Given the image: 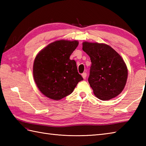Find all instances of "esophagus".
Listing matches in <instances>:
<instances>
[{
    "label": "esophagus",
    "instance_id": "34e87169",
    "mask_svg": "<svg viewBox=\"0 0 146 146\" xmlns=\"http://www.w3.org/2000/svg\"><path fill=\"white\" fill-rule=\"evenodd\" d=\"M86 73H82V77L83 78V79H86Z\"/></svg>",
    "mask_w": 146,
    "mask_h": 146
}]
</instances>
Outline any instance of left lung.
I'll return each instance as SVG.
<instances>
[{
    "label": "left lung",
    "mask_w": 146,
    "mask_h": 146,
    "mask_svg": "<svg viewBox=\"0 0 146 146\" xmlns=\"http://www.w3.org/2000/svg\"><path fill=\"white\" fill-rule=\"evenodd\" d=\"M83 50L90 58L88 83L94 94L102 100L119 95L127 79V68L119 53L105 44L83 42Z\"/></svg>",
    "instance_id": "8db88e82"
}]
</instances>
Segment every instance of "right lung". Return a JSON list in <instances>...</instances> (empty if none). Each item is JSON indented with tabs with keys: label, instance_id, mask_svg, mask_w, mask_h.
Segmentation results:
<instances>
[{
	"label": "right lung",
	"instance_id": "add662e5",
	"mask_svg": "<svg viewBox=\"0 0 146 146\" xmlns=\"http://www.w3.org/2000/svg\"><path fill=\"white\" fill-rule=\"evenodd\" d=\"M78 45L77 41L60 40L48 44L37 54L33 76L40 92L46 97L61 100L71 94L83 80L75 61L70 59Z\"/></svg>",
	"mask_w": 146,
	"mask_h": 146
}]
</instances>
